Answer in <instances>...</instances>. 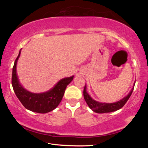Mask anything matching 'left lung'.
<instances>
[{"label": "left lung", "mask_w": 148, "mask_h": 148, "mask_svg": "<svg viewBox=\"0 0 148 148\" xmlns=\"http://www.w3.org/2000/svg\"><path fill=\"white\" fill-rule=\"evenodd\" d=\"M135 85V83H134ZM134 88L131 90L130 93L128 95L123 98L121 100H119L118 102H113V103H102L99 102L98 101L93 100L92 97H90L88 93H87L86 91V86L85 84L83 90V95L84 99L85 100L86 102L87 103L88 106L89 108L92 110L93 111L97 113H106V112H111L113 111H116L117 110L121 109L122 107L126 103L127 100L129 99L130 97L131 96L132 93L134 90Z\"/></svg>", "instance_id": "8db88e82"}]
</instances>
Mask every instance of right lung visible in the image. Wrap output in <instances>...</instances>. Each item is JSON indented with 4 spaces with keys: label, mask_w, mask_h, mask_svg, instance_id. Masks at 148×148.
<instances>
[{
    "label": "right lung",
    "mask_w": 148,
    "mask_h": 148,
    "mask_svg": "<svg viewBox=\"0 0 148 148\" xmlns=\"http://www.w3.org/2000/svg\"><path fill=\"white\" fill-rule=\"evenodd\" d=\"M21 50L12 67V86L19 100L26 109L38 113H47L54 110L60 103L66 87L73 79L74 76L60 80L52 88L47 92L34 93L25 89L19 81L16 65Z\"/></svg>",
    "instance_id": "add662e5"
}]
</instances>
